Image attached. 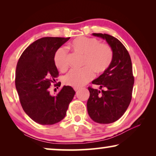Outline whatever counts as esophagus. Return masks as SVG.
<instances>
[{
  "mask_svg": "<svg viewBox=\"0 0 156 156\" xmlns=\"http://www.w3.org/2000/svg\"><path fill=\"white\" fill-rule=\"evenodd\" d=\"M74 90H75V91H77L79 90V88H74Z\"/></svg>",
  "mask_w": 156,
  "mask_h": 156,
  "instance_id": "obj_1",
  "label": "esophagus"
}]
</instances>
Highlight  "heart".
I'll list each match as a JSON object with an SVG mask.
<instances>
[{
  "instance_id": "1",
  "label": "heart",
  "mask_w": 156,
  "mask_h": 156,
  "mask_svg": "<svg viewBox=\"0 0 156 156\" xmlns=\"http://www.w3.org/2000/svg\"><path fill=\"white\" fill-rule=\"evenodd\" d=\"M71 47L74 52L84 56L82 69H72L64 78L66 85L80 88L91 81L97 74L103 73L109 67L113 59V50L107 43H101L94 37H80L74 40ZM54 62L60 72L69 68L67 49L60 48L54 55Z\"/></svg>"
}]
</instances>
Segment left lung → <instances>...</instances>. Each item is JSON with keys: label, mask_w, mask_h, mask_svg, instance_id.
I'll list each match as a JSON object with an SVG mask.
<instances>
[{"label": "left lung", "mask_w": 156, "mask_h": 156, "mask_svg": "<svg viewBox=\"0 0 156 156\" xmlns=\"http://www.w3.org/2000/svg\"><path fill=\"white\" fill-rule=\"evenodd\" d=\"M93 35L106 40L112 48L113 59L109 67L92 81L101 90L88 87L90 96L87 111L95 122L111 123L123 116L131 101L134 84L131 59L126 48L117 38L108 34Z\"/></svg>", "instance_id": "8db88e82"}]
</instances>
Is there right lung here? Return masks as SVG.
<instances>
[{
  "instance_id": "1",
  "label": "right lung",
  "mask_w": 156,
  "mask_h": 156,
  "mask_svg": "<svg viewBox=\"0 0 156 156\" xmlns=\"http://www.w3.org/2000/svg\"><path fill=\"white\" fill-rule=\"evenodd\" d=\"M69 38L38 39L25 49L17 64L15 83L20 104L30 118L40 124L52 125L62 120L75 94L69 86H64L56 96L49 91L59 76L54 55ZM60 85L58 82L54 86Z\"/></svg>"
}]
</instances>
